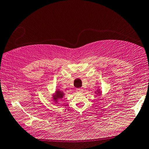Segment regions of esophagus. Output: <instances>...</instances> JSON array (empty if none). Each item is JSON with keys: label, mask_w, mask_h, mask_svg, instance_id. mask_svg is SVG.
Masks as SVG:
<instances>
[{"label": "esophagus", "mask_w": 149, "mask_h": 149, "mask_svg": "<svg viewBox=\"0 0 149 149\" xmlns=\"http://www.w3.org/2000/svg\"><path fill=\"white\" fill-rule=\"evenodd\" d=\"M82 88H77V89H76V91H77V93H81V92H82Z\"/></svg>", "instance_id": "obj_1"}]
</instances>
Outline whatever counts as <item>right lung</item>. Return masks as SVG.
I'll list each match as a JSON object with an SVG mask.
<instances>
[{
  "label": "right lung",
  "instance_id": "add662e5",
  "mask_svg": "<svg viewBox=\"0 0 149 149\" xmlns=\"http://www.w3.org/2000/svg\"><path fill=\"white\" fill-rule=\"evenodd\" d=\"M63 93L61 92V91H57L56 92V96H54V100H57V98H61V97H63Z\"/></svg>",
  "mask_w": 149,
  "mask_h": 149
}]
</instances>
